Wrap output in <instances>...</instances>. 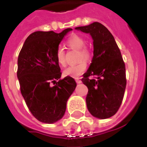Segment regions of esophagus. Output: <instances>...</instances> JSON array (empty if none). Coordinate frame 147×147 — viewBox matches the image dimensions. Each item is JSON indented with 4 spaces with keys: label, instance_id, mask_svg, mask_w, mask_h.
I'll return each instance as SVG.
<instances>
[{
    "label": "esophagus",
    "instance_id": "34e87169",
    "mask_svg": "<svg viewBox=\"0 0 147 147\" xmlns=\"http://www.w3.org/2000/svg\"><path fill=\"white\" fill-rule=\"evenodd\" d=\"M76 83H78V84H80V83L82 82L81 80H80V78H76Z\"/></svg>",
    "mask_w": 147,
    "mask_h": 147
}]
</instances>
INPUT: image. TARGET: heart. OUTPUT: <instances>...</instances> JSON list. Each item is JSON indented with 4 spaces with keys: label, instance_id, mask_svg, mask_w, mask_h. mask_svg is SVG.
<instances>
[{
    "label": "heart",
    "instance_id": "heart-1",
    "mask_svg": "<svg viewBox=\"0 0 147 147\" xmlns=\"http://www.w3.org/2000/svg\"><path fill=\"white\" fill-rule=\"evenodd\" d=\"M67 46L73 49L80 50V57H79V61L82 59L85 61H88L90 58V51L88 49L85 47V39L82 37L81 36L77 34L71 35L69 38L67 39ZM55 57L58 64L62 67H65L66 65L65 60V51L61 47L57 48L55 53ZM87 67V64L85 61H81L76 65H73L69 66L64 71V75L66 76H71V77H78L85 71Z\"/></svg>",
    "mask_w": 147,
    "mask_h": 147
}]
</instances>
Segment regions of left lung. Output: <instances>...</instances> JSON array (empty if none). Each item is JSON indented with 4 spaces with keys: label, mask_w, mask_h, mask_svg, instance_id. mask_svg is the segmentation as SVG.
Segmentation results:
<instances>
[{
    "label": "left lung",
    "mask_w": 147,
    "mask_h": 147,
    "mask_svg": "<svg viewBox=\"0 0 147 147\" xmlns=\"http://www.w3.org/2000/svg\"><path fill=\"white\" fill-rule=\"evenodd\" d=\"M75 29L90 34L93 40V59L82 79L88 88L87 107L94 117L108 119L119 110L127 85L121 54L112 34L100 23ZM90 76L95 78L90 79Z\"/></svg>",
    "instance_id": "obj_1"
}]
</instances>
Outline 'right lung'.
<instances>
[{
    "label": "right lung",
    "instance_id": "add662e5",
    "mask_svg": "<svg viewBox=\"0 0 147 147\" xmlns=\"http://www.w3.org/2000/svg\"><path fill=\"white\" fill-rule=\"evenodd\" d=\"M71 31L34 32L18 56L17 75L22 96L32 115L45 124H54L63 117L67 99L76 87L71 76L60 80L62 73L55 57L59 43Z\"/></svg>",
    "mask_w": 147,
    "mask_h": 147
}]
</instances>
